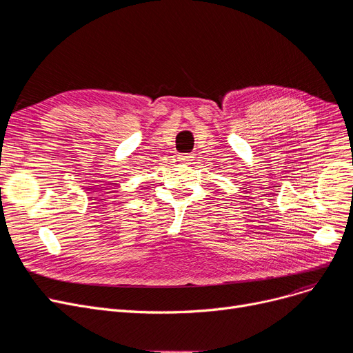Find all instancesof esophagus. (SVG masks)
Returning a JSON list of instances; mask_svg holds the SVG:
<instances>
[{"instance_id": "34e87169", "label": "esophagus", "mask_w": 353, "mask_h": 353, "mask_svg": "<svg viewBox=\"0 0 353 353\" xmlns=\"http://www.w3.org/2000/svg\"><path fill=\"white\" fill-rule=\"evenodd\" d=\"M192 160H193V156H192V154H181V156L179 157V161H181V163H184V164H190Z\"/></svg>"}]
</instances>
